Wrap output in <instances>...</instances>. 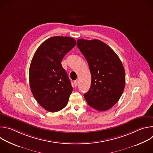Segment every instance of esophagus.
Segmentation results:
<instances>
[{
    "label": "esophagus",
    "instance_id": "esophagus-1",
    "mask_svg": "<svg viewBox=\"0 0 153 153\" xmlns=\"http://www.w3.org/2000/svg\"><path fill=\"white\" fill-rule=\"evenodd\" d=\"M74 86H77L78 85V84H79L78 80H74Z\"/></svg>",
    "mask_w": 153,
    "mask_h": 153
}]
</instances>
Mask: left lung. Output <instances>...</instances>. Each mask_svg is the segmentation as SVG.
<instances>
[{
    "label": "left lung",
    "mask_w": 153,
    "mask_h": 153,
    "mask_svg": "<svg viewBox=\"0 0 153 153\" xmlns=\"http://www.w3.org/2000/svg\"><path fill=\"white\" fill-rule=\"evenodd\" d=\"M77 46L88 63L91 75L88 104L99 111L108 110L120 98L125 85L123 66L116 53L106 43L94 39H78Z\"/></svg>",
    "instance_id": "obj_1"
}]
</instances>
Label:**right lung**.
Instances as JSON below:
<instances>
[{"label":"right lung","instance_id":"obj_1","mask_svg":"<svg viewBox=\"0 0 153 153\" xmlns=\"http://www.w3.org/2000/svg\"><path fill=\"white\" fill-rule=\"evenodd\" d=\"M76 45L72 37H52L42 43L32 59L30 88L37 102L48 111H59L68 103L73 88L61 61Z\"/></svg>","mask_w":153,"mask_h":153}]
</instances>
